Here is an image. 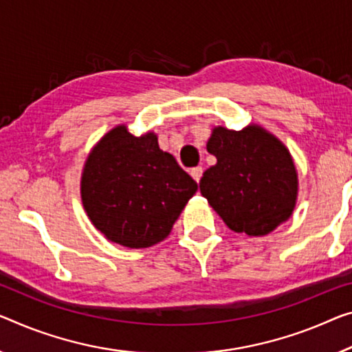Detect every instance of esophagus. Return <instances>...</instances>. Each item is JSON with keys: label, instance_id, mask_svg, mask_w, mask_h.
I'll return each mask as SVG.
<instances>
[{"label": "esophagus", "instance_id": "esophagus-1", "mask_svg": "<svg viewBox=\"0 0 352 352\" xmlns=\"http://www.w3.org/2000/svg\"><path fill=\"white\" fill-rule=\"evenodd\" d=\"M190 176L193 177L195 181L199 182V179H201V176H203V166H195V168H192Z\"/></svg>", "mask_w": 352, "mask_h": 352}]
</instances>
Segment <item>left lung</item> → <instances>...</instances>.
<instances>
[{
    "instance_id": "left-lung-1",
    "label": "left lung",
    "mask_w": 352,
    "mask_h": 352,
    "mask_svg": "<svg viewBox=\"0 0 352 352\" xmlns=\"http://www.w3.org/2000/svg\"><path fill=\"white\" fill-rule=\"evenodd\" d=\"M206 148L217 164L203 173L199 190L230 230L266 236L293 215L297 170L275 135L258 124L242 131L217 126Z\"/></svg>"
}]
</instances>
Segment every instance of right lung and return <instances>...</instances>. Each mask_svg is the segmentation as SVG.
Segmentation results:
<instances>
[{"mask_svg":"<svg viewBox=\"0 0 352 352\" xmlns=\"http://www.w3.org/2000/svg\"><path fill=\"white\" fill-rule=\"evenodd\" d=\"M197 190L198 184L159 148L157 135L135 137L126 124L94 144L80 181L91 223L110 242L129 248L164 241Z\"/></svg>","mask_w":352,"mask_h":352,"instance_id":"1","label":"right lung"}]
</instances>
